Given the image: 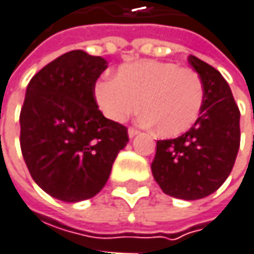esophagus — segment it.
<instances>
[{
  "instance_id": "obj_1",
  "label": "esophagus",
  "mask_w": 254,
  "mask_h": 254,
  "mask_svg": "<svg viewBox=\"0 0 254 254\" xmlns=\"http://www.w3.org/2000/svg\"><path fill=\"white\" fill-rule=\"evenodd\" d=\"M138 132H139V130H138L136 127H129V129H127V135H129V138H133Z\"/></svg>"
}]
</instances>
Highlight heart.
<instances>
[{
	"label": "heart",
	"mask_w": 254,
	"mask_h": 254,
	"mask_svg": "<svg viewBox=\"0 0 254 254\" xmlns=\"http://www.w3.org/2000/svg\"><path fill=\"white\" fill-rule=\"evenodd\" d=\"M94 96L109 119L124 122L141 109L158 135L173 138L195 125L205 90L195 69L172 61L142 59L124 64L116 78L99 81Z\"/></svg>",
	"instance_id": "obj_1"
}]
</instances>
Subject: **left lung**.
<instances>
[{
  "instance_id": "1",
  "label": "left lung",
  "mask_w": 254,
  "mask_h": 254,
  "mask_svg": "<svg viewBox=\"0 0 254 254\" xmlns=\"http://www.w3.org/2000/svg\"><path fill=\"white\" fill-rule=\"evenodd\" d=\"M203 82L200 115L183 135L157 141L152 176L164 193L195 200L214 193L230 176L240 147V110L214 66L189 57Z\"/></svg>"
}]
</instances>
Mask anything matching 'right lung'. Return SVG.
<instances>
[{"label":"right lung","mask_w":254,"mask_h":254,"mask_svg":"<svg viewBox=\"0 0 254 254\" xmlns=\"http://www.w3.org/2000/svg\"><path fill=\"white\" fill-rule=\"evenodd\" d=\"M107 68L102 57L71 51L30 80L20 112V147L36 183L51 196L80 202L104 188L127 127L104 118L94 97Z\"/></svg>","instance_id":"right-lung-1"}]
</instances>
